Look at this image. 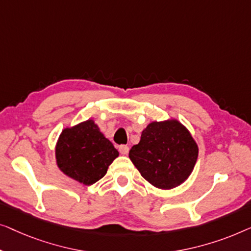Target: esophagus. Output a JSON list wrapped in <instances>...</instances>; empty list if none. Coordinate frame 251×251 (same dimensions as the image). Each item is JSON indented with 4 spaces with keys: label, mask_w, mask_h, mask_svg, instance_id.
Wrapping results in <instances>:
<instances>
[{
    "label": "esophagus",
    "mask_w": 251,
    "mask_h": 251,
    "mask_svg": "<svg viewBox=\"0 0 251 251\" xmlns=\"http://www.w3.org/2000/svg\"><path fill=\"white\" fill-rule=\"evenodd\" d=\"M118 150L122 154H127V153H128V151H129V148L127 146H121V147H119Z\"/></svg>",
    "instance_id": "1"
}]
</instances>
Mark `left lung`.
<instances>
[{"instance_id": "1", "label": "left lung", "mask_w": 251, "mask_h": 251, "mask_svg": "<svg viewBox=\"0 0 251 251\" xmlns=\"http://www.w3.org/2000/svg\"><path fill=\"white\" fill-rule=\"evenodd\" d=\"M198 144L190 130L171 118L152 122L142 130L140 142L129 150L142 177L161 190L177 188L191 175L198 159Z\"/></svg>"}]
</instances>
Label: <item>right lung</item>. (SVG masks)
<instances>
[{
	"label": "right lung",
	"mask_w": 251,
	"mask_h": 251,
	"mask_svg": "<svg viewBox=\"0 0 251 251\" xmlns=\"http://www.w3.org/2000/svg\"><path fill=\"white\" fill-rule=\"evenodd\" d=\"M54 151L60 171L84 185H92L103 177L109 166L119 156L93 119L63 128Z\"/></svg>",
	"instance_id": "add662e5"
}]
</instances>
